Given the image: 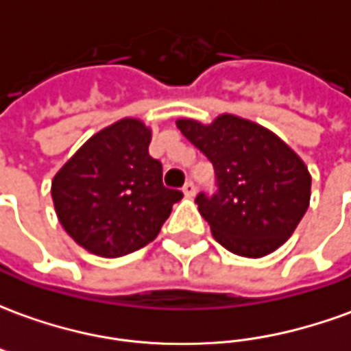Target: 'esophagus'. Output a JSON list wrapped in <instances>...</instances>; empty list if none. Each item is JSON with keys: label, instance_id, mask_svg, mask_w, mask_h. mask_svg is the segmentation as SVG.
<instances>
[{"label": "esophagus", "instance_id": "34e87169", "mask_svg": "<svg viewBox=\"0 0 351 351\" xmlns=\"http://www.w3.org/2000/svg\"><path fill=\"white\" fill-rule=\"evenodd\" d=\"M182 191H184V195H186V197H193V195H195V184L191 182H186L184 184V188H182Z\"/></svg>", "mask_w": 351, "mask_h": 351}]
</instances>
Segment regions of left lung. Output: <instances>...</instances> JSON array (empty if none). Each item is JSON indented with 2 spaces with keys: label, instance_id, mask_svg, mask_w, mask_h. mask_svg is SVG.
<instances>
[{
  "label": "left lung",
  "instance_id": "8db88e82",
  "mask_svg": "<svg viewBox=\"0 0 351 351\" xmlns=\"http://www.w3.org/2000/svg\"><path fill=\"white\" fill-rule=\"evenodd\" d=\"M176 125L216 171L218 193L195 199L214 239L243 258L280 248L310 205L304 161L276 133L241 116L220 114L210 123L178 118Z\"/></svg>",
  "mask_w": 351,
  "mask_h": 351
}]
</instances>
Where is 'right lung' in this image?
<instances>
[{"instance_id":"add662e5","label":"right lung","mask_w":351,"mask_h":351,"mask_svg":"<svg viewBox=\"0 0 351 351\" xmlns=\"http://www.w3.org/2000/svg\"><path fill=\"white\" fill-rule=\"evenodd\" d=\"M150 138L143 120L122 118L88 138L52 178L58 220L84 250L120 258L143 248L182 199L161 182Z\"/></svg>"}]
</instances>
